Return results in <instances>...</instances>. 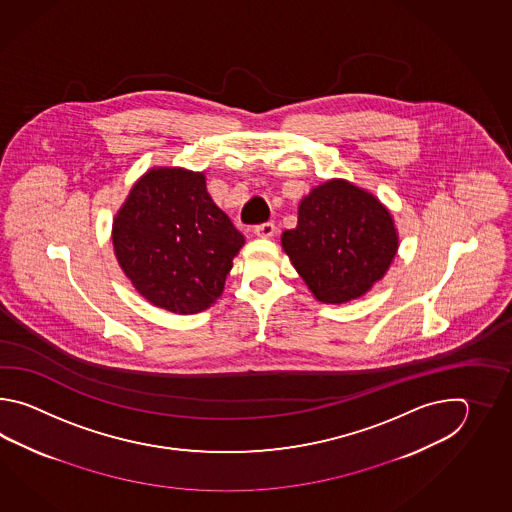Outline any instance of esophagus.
Returning a JSON list of instances; mask_svg holds the SVG:
<instances>
[{"mask_svg":"<svg viewBox=\"0 0 512 512\" xmlns=\"http://www.w3.org/2000/svg\"><path fill=\"white\" fill-rule=\"evenodd\" d=\"M274 230H276V227H274V223H261V225H256L254 227V234L258 236V238H272L274 236Z\"/></svg>","mask_w":512,"mask_h":512,"instance_id":"1","label":"esophagus"}]
</instances>
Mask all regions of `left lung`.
<instances>
[{
    "label": "left lung",
    "mask_w": 512,
    "mask_h": 512,
    "mask_svg": "<svg viewBox=\"0 0 512 512\" xmlns=\"http://www.w3.org/2000/svg\"><path fill=\"white\" fill-rule=\"evenodd\" d=\"M282 247L322 304H346L384 278L399 251L392 212L346 179L315 186L298 205Z\"/></svg>",
    "instance_id": "1"
}]
</instances>
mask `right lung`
Listing matches in <instances>:
<instances>
[{
    "mask_svg": "<svg viewBox=\"0 0 512 512\" xmlns=\"http://www.w3.org/2000/svg\"><path fill=\"white\" fill-rule=\"evenodd\" d=\"M111 240L135 291L175 315L216 304L245 243L212 201L205 174L174 166H155L131 186Z\"/></svg>",
    "mask_w": 512,
    "mask_h": 512,
    "instance_id": "add662e5",
    "label": "right lung"
}]
</instances>
